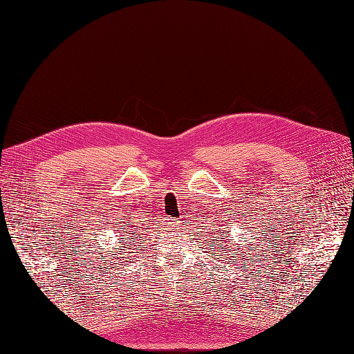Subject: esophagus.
Listing matches in <instances>:
<instances>
[{
	"label": "esophagus",
	"mask_w": 354,
	"mask_h": 354,
	"mask_svg": "<svg viewBox=\"0 0 354 354\" xmlns=\"http://www.w3.org/2000/svg\"><path fill=\"white\" fill-rule=\"evenodd\" d=\"M167 227H169L171 230H175L178 227H180V221H175V219H169L167 221Z\"/></svg>",
	"instance_id": "obj_1"
}]
</instances>
